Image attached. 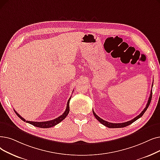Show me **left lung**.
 Returning <instances> with one entry per match:
<instances>
[{"label":"left lung","instance_id":"left-lung-1","mask_svg":"<svg viewBox=\"0 0 160 160\" xmlns=\"http://www.w3.org/2000/svg\"><path fill=\"white\" fill-rule=\"evenodd\" d=\"M152 86H153V84H152ZM152 90H151V92H150V97H149V99H148V102L147 104V106H146V107L144 108V109L142 111V112L139 114L138 115L137 117H135V118H133V120H131L130 121H128V122H124V123H110V122H108L105 120H104L102 119H101L100 117H99L98 116H97L95 112L93 110V114L94 115V116L96 118V119L98 120L101 123H102V125H104V126L107 127V128H124V127H126L128 126H129V125L131 124L132 123H133L135 121H136L137 120H138V118H140L144 114V113L146 112V110H147L148 107H149L150 105V101H151V99H152Z\"/></svg>","mask_w":160,"mask_h":160}]
</instances>
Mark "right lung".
<instances>
[{
	"label": "right lung",
	"instance_id": "1",
	"mask_svg": "<svg viewBox=\"0 0 160 160\" xmlns=\"http://www.w3.org/2000/svg\"><path fill=\"white\" fill-rule=\"evenodd\" d=\"M71 97L69 98V99L68 100V102H67V108H66V110L64 112V113L61 115L60 116H59L58 118H57L55 119H53L52 120H50V121H47V122H31V121H27L25 120L23 118H22V116H21L16 111L14 110L16 114L18 115V116L19 118L21 120H22L24 122H26L27 123H29L31 125H32V126H35V127H38V128H52L53 126H55V125L58 124L59 123H60L62 120H63L66 116L68 115V112H69V102H70V100H71Z\"/></svg>",
	"mask_w": 160,
	"mask_h": 160
}]
</instances>
